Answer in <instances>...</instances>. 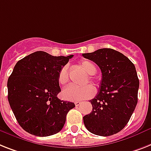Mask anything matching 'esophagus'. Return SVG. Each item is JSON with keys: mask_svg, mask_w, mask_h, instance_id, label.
<instances>
[{"mask_svg": "<svg viewBox=\"0 0 151 151\" xmlns=\"http://www.w3.org/2000/svg\"><path fill=\"white\" fill-rule=\"evenodd\" d=\"M75 104H76V106H80L81 104H82V102H79V101H76V102L75 103Z\"/></svg>", "mask_w": 151, "mask_h": 151, "instance_id": "34e87169", "label": "esophagus"}]
</instances>
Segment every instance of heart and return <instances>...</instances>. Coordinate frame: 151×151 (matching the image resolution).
I'll use <instances>...</instances> for the list:
<instances>
[{
    "label": "heart",
    "instance_id": "1",
    "mask_svg": "<svg viewBox=\"0 0 151 151\" xmlns=\"http://www.w3.org/2000/svg\"><path fill=\"white\" fill-rule=\"evenodd\" d=\"M80 67L88 75H94L96 73V68L93 62L88 60L81 61ZM89 80L93 81V77L89 76ZM58 80L59 84L65 86L68 82V67L65 65L58 73ZM95 94V89L92 85H87L83 87L68 86L62 92V96L65 99L70 101L83 100L91 98Z\"/></svg>",
    "mask_w": 151,
    "mask_h": 151
}]
</instances>
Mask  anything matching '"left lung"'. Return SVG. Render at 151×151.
Wrapping results in <instances>:
<instances>
[{
    "label": "left lung",
    "instance_id": "obj_1",
    "mask_svg": "<svg viewBox=\"0 0 151 151\" xmlns=\"http://www.w3.org/2000/svg\"><path fill=\"white\" fill-rule=\"evenodd\" d=\"M102 72L100 89L91 99L93 110L83 116L86 129L96 135L108 137L125 127L137 103L139 79L134 63L112 48H100L83 54Z\"/></svg>",
    "mask_w": 151,
    "mask_h": 151
}]
</instances>
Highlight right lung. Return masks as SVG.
Wrapping results in <instances>:
<instances>
[{"instance_id": "right-lung-1", "label": "right lung", "mask_w": 151, "mask_h": 151, "mask_svg": "<svg viewBox=\"0 0 151 151\" xmlns=\"http://www.w3.org/2000/svg\"><path fill=\"white\" fill-rule=\"evenodd\" d=\"M73 55L53 56L42 51L16 63L7 80L8 101L17 123L26 132L48 137L60 131L74 103L60 100L58 77Z\"/></svg>"}]
</instances>
